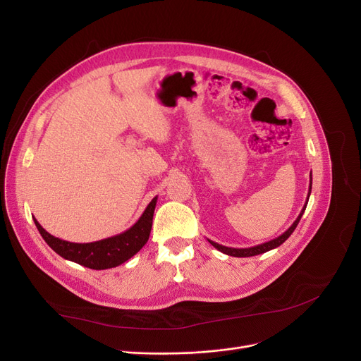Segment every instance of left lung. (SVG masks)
<instances>
[{"label": "left lung", "mask_w": 361, "mask_h": 361, "mask_svg": "<svg viewBox=\"0 0 361 361\" xmlns=\"http://www.w3.org/2000/svg\"><path fill=\"white\" fill-rule=\"evenodd\" d=\"M310 190H312V171H310V183H309L307 197H306V203H305L303 209L300 210L299 216L296 218V221L292 224V226H290L289 229H287L286 232H283L280 236L271 239V241L259 244V245H255V247H250V248H232V247L221 245V244H218V243H213V241H210V239H207V241H209L216 250H218V251H221V252H224V254H226V255H232V257H252V255L264 254V252H267V251H270V250H274V248L280 247V245L286 241V239L293 233V231L296 229V226H298V224H299V221H300V218H302V214L305 213V209H306V206H307V200H309V196H310Z\"/></svg>", "instance_id": "obj_1"}]
</instances>
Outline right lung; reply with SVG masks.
I'll list each match as a JSON object with an SVG mask.
<instances>
[{
	"instance_id": "right-lung-1",
	"label": "right lung",
	"mask_w": 361,
	"mask_h": 361,
	"mask_svg": "<svg viewBox=\"0 0 361 361\" xmlns=\"http://www.w3.org/2000/svg\"><path fill=\"white\" fill-rule=\"evenodd\" d=\"M157 200L158 196H155L151 200V203L147 206L145 210H143L137 222L128 231L106 239H100V241L87 244L63 241V239L46 232L42 228V225L36 221V218H33V221L46 244L62 258L77 262L80 266L92 270H106L123 264L136 252H139L140 248L148 243Z\"/></svg>"
}]
</instances>
